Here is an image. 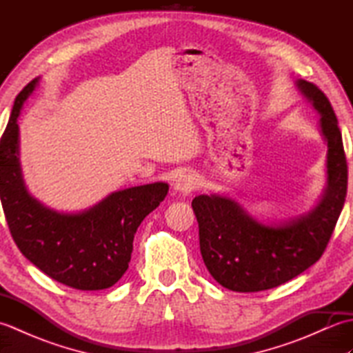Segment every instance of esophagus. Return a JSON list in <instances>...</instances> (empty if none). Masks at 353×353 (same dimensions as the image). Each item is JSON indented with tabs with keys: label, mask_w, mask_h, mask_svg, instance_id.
Masks as SVG:
<instances>
[{
	"label": "esophagus",
	"mask_w": 353,
	"mask_h": 353,
	"mask_svg": "<svg viewBox=\"0 0 353 353\" xmlns=\"http://www.w3.org/2000/svg\"><path fill=\"white\" fill-rule=\"evenodd\" d=\"M197 188H199V179H197L196 174H192V172L183 171L176 177L174 190L185 194V196H186V194L192 192V191H196Z\"/></svg>",
	"instance_id": "obj_1"
}]
</instances>
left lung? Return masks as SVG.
I'll return each instance as SVG.
<instances>
[{"instance_id":"8db88e82","label":"left lung","mask_w":353,"mask_h":353,"mask_svg":"<svg viewBox=\"0 0 353 353\" xmlns=\"http://www.w3.org/2000/svg\"><path fill=\"white\" fill-rule=\"evenodd\" d=\"M320 115L327 141V186L319 206L282 226H265L234 200L197 196L192 211L199 223L200 252L214 279L236 292L264 291L291 281L321 258L347 194V161L331 101L306 80L297 81Z\"/></svg>"}]
</instances>
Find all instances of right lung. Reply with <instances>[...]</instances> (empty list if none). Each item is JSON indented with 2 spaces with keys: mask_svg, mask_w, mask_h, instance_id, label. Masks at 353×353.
I'll return each mask as SVG.
<instances>
[{
  "mask_svg": "<svg viewBox=\"0 0 353 353\" xmlns=\"http://www.w3.org/2000/svg\"><path fill=\"white\" fill-rule=\"evenodd\" d=\"M34 85L32 80L18 94L0 139V199L7 226L21 253L51 279L81 291L109 288L129 268L134 234L167 196L168 185L118 191L80 214L43 208L27 192L18 162L17 119Z\"/></svg>",
  "mask_w": 353,
  "mask_h": 353,
  "instance_id": "obj_1",
  "label": "right lung"
}]
</instances>
